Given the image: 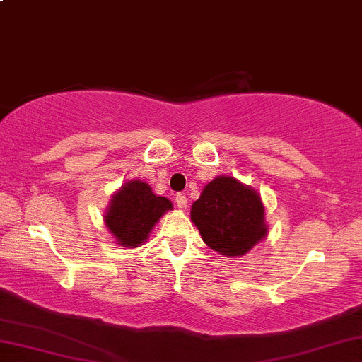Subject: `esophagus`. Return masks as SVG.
I'll return each instance as SVG.
<instances>
[{
    "label": "esophagus",
    "instance_id": "1",
    "mask_svg": "<svg viewBox=\"0 0 362 362\" xmlns=\"http://www.w3.org/2000/svg\"><path fill=\"white\" fill-rule=\"evenodd\" d=\"M175 203H177V206L180 207V209H183V207H187V204H188L187 196H185V194H182V193L175 194Z\"/></svg>",
    "mask_w": 362,
    "mask_h": 362
}]
</instances>
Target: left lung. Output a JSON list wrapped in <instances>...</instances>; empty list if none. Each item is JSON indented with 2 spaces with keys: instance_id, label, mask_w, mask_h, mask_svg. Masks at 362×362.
I'll use <instances>...</instances> for the list:
<instances>
[{
  "instance_id": "8db88e82",
  "label": "left lung",
  "mask_w": 362,
  "mask_h": 362,
  "mask_svg": "<svg viewBox=\"0 0 362 362\" xmlns=\"http://www.w3.org/2000/svg\"><path fill=\"white\" fill-rule=\"evenodd\" d=\"M189 217L207 246L225 257L247 254L268 233L259 193L226 175L207 183Z\"/></svg>"
}]
</instances>
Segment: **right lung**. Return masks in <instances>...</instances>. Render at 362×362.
<instances>
[{"instance_id":"right-lung-1","label":"right lung","mask_w":362,"mask_h":362,"mask_svg":"<svg viewBox=\"0 0 362 362\" xmlns=\"http://www.w3.org/2000/svg\"><path fill=\"white\" fill-rule=\"evenodd\" d=\"M168 211H173L168 198L153 193L148 183L131 180L112 196L103 218L116 243L132 249L148 240L153 226Z\"/></svg>"}]
</instances>
